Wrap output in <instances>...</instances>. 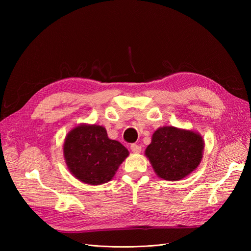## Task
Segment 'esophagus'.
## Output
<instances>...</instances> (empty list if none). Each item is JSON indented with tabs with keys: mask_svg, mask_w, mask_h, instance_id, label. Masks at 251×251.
<instances>
[{
	"mask_svg": "<svg viewBox=\"0 0 251 251\" xmlns=\"http://www.w3.org/2000/svg\"><path fill=\"white\" fill-rule=\"evenodd\" d=\"M131 151H133V153H140L141 147L138 146V144H136V143H132L131 144Z\"/></svg>",
	"mask_w": 251,
	"mask_h": 251,
	"instance_id": "obj_1",
	"label": "esophagus"
}]
</instances>
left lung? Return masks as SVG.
<instances>
[{
  "instance_id": "obj_1",
  "label": "left lung",
  "mask_w": 251,
  "mask_h": 251,
  "mask_svg": "<svg viewBox=\"0 0 251 251\" xmlns=\"http://www.w3.org/2000/svg\"><path fill=\"white\" fill-rule=\"evenodd\" d=\"M203 149L204 143L199 134L163 126L154 133L146 155L159 177L176 181L197 169Z\"/></svg>"
}]
</instances>
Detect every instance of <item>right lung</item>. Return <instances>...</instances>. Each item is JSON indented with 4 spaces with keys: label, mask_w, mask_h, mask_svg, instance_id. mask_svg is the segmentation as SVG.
Listing matches in <instances>:
<instances>
[{
    "label": "right lung",
    "mask_w": 251,
    "mask_h": 251,
    "mask_svg": "<svg viewBox=\"0 0 251 251\" xmlns=\"http://www.w3.org/2000/svg\"><path fill=\"white\" fill-rule=\"evenodd\" d=\"M64 155L74 177L83 183L98 185L112 179L128 151L110 139L103 126L82 125L68 134Z\"/></svg>",
    "instance_id": "right-lung-1"
}]
</instances>
